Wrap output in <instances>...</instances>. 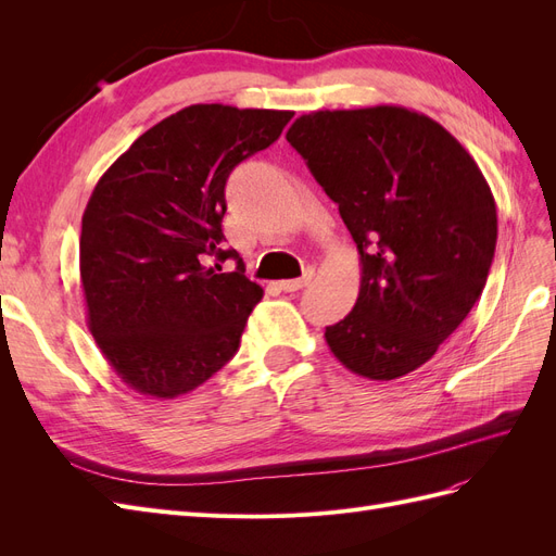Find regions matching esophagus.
Masks as SVG:
<instances>
[{"mask_svg": "<svg viewBox=\"0 0 556 556\" xmlns=\"http://www.w3.org/2000/svg\"><path fill=\"white\" fill-rule=\"evenodd\" d=\"M313 280V271H306L301 278H294V280H280V290L285 292H296V290H304L306 285Z\"/></svg>", "mask_w": 556, "mask_h": 556, "instance_id": "34e87169", "label": "esophagus"}]
</instances>
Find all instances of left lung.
<instances>
[{"label": "left lung", "mask_w": 556, "mask_h": 556, "mask_svg": "<svg viewBox=\"0 0 556 556\" xmlns=\"http://www.w3.org/2000/svg\"><path fill=\"white\" fill-rule=\"evenodd\" d=\"M359 250L357 304L325 329L333 357L368 380L429 362L480 299L496 204L452 134L413 109L313 111L285 134Z\"/></svg>", "instance_id": "1"}]
</instances>
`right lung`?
I'll use <instances>...</instances> for the list:
<instances>
[{
    "mask_svg": "<svg viewBox=\"0 0 556 556\" xmlns=\"http://www.w3.org/2000/svg\"><path fill=\"white\" fill-rule=\"evenodd\" d=\"M292 111L192 104L143 131L99 178L83 213L88 329L134 392L176 399L233 357L264 290L223 250L225 182L271 146ZM239 258L222 274L207 260Z\"/></svg>",
    "mask_w": 556,
    "mask_h": 556,
    "instance_id": "1",
    "label": "right lung"
}]
</instances>
